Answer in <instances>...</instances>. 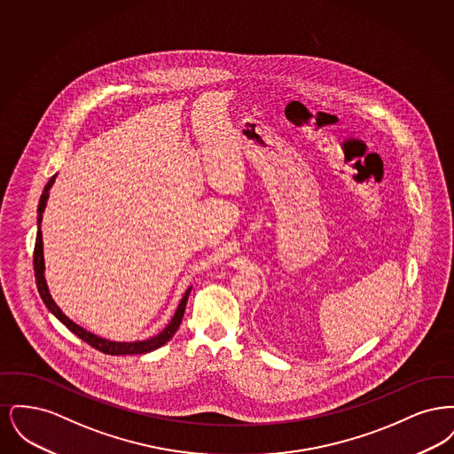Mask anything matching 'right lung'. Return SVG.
<instances>
[{
	"instance_id": "obj_1",
	"label": "right lung",
	"mask_w": 454,
	"mask_h": 454,
	"mask_svg": "<svg viewBox=\"0 0 454 454\" xmlns=\"http://www.w3.org/2000/svg\"><path fill=\"white\" fill-rule=\"evenodd\" d=\"M58 175L51 176V180L47 182V185L43 187V195H41V200H39V207H37V238H35V248H34V270H35V282H37V289H39V294L43 298V304L49 308V311L61 322L66 325L76 337H80L82 340H85L88 346L95 347L97 350L104 352V354H110V356H128V354H146V352H152L156 350L158 347L165 346L173 335L175 332L178 330V326L182 324V318H184V311H185V304L189 300V294H191V289L189 287L182 300L178 302L175 313H173L172 320L168 322V325L152 339H146V340H136V342H115V340H108L104 337H98L91 332H88L87 328L80 326L78 324H74L73 320H69L63 313V309L56 304V301L52 300L51 293H49V287H47V282H45V276H43V270H45V263H43V231H41V224H43V215L45 206H47V199H49V191L51 187L54 185V180H56Z\"/></svg>"
}]
</instances>
